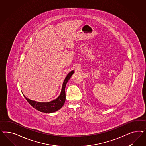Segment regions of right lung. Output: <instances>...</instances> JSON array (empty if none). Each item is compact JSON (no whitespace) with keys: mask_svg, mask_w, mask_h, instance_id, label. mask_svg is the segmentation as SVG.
Returning a JSON list of instances; mask_svg holds the SVG:
<instances>
[{"mask_svg":"<svg viewBox=\"0 0 146 146\" xmlns=\"http://www.w3.org/2000/svg\"><path fill=\"white\" fill-rule=\"evenodd\" d=\"M74 73V71L70 72L67 75L64 81L62 91L59 96L56 99L52 101L49 102H38L32 101L27 98L24 95V97L26 99L27 101L31 105L33 108H34L37 110L44 113H53L61 109L63 106L64 103L65 102L66 95H65V87L68 81L71 78V76Z\"/></svg>","mask_w":146,"mask_h":146,"instance_id":"add662e5","label":"right lung"}]
</instances>
